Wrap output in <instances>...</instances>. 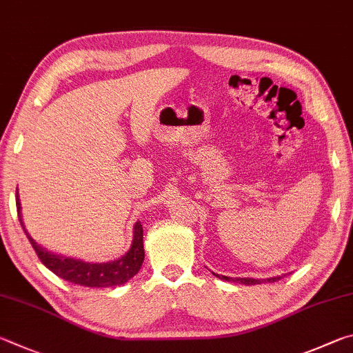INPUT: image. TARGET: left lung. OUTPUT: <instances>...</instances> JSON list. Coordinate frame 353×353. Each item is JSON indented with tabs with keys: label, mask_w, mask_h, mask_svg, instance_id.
<instances>
[{
	"label": "left lung",
	"mask_w": 353,
	"mask_h": 353,
	"mask_svg": "<svg viewBox=\"0 0 353 353\" xmlns=\"http://www.w3.org/2000/svg\"><path fill=\"white\" fill-rule=\"evenodd\" d=\"M215 276L220 277V279H223V281H228V282L243 283V285H257V283H263V282H276V281H281L283 277V276H277V277H270V279H251V277H226V276H219V274H215Z\"/></svg>",
	"instance_id": "left-lung-1"
}]
</instances>
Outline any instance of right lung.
<instances>
[{"mask_svg": "<svg viewBox=\"0 0 353 353\" xmlns=\"http://www.w3.org/2000/svg\"><path fill=\"white\" fill-rule=\"evenodd\" d=\"M17 211H18V219H20V223L24 230V225L21 221L20 215V201H18V194H17ZM26 232V230H24ZM142 225L141 221H136L134 225V237L132 248L128 250L125 256L113 262L107 263H88L82 261H76V259H70L65 256H55L52 252L46 251L41 248L40 245L34 242V239L26 232L30 245H32L34 251L37 256L45 265L46 268L52 271L54 274H57L61 279L68 282L77 283V285L83 287H117L122 285V283L128 282L132 277L138 273L142 267V261H144V242H142Z\"/></svg>", "mask_w": 353, "mask_h": 353, "instance_id": "1", "label": "right lung"}]
</instances>
